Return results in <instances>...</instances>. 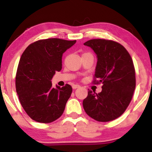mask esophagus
I'll use <instances>...</instances> for the list:
<instances>
[{"instance_id": "34e87169", "label": "esophagus", "mask_w": 152, "mask_h": 152, "mask_svg": "<svg viewBox=\"0 0 152 152\" xmlns=\"http://www.w3.org/2000/svg\"><path fill=\"white\" fill-rule=\"evenodd\" d=\"M72 88H73V89H76L77 88H80V85H78V84H73L72 86Z\"/></svg>"}]
</instances>
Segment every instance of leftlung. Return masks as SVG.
Segmentation results:
<instances>
[{
    "label": "left lung",
    "instance_id": "obj_1",
    "mask_svg": "<svg viewBox=\"0 0 152 152\" xmlns=\"http://www.w3.org/2000/svg\"><path fill=\"white\" fill-rule=\"evenodd\" d=\"M97 55L94 84L102 83L100 93L88 89L83 101L87 115L99 122L120 117L132 100L136 88V75L129 53L119 43L106 39H91L84 43Z\"/></svg>",
    "mask_w": 152,
    "mask_h": 152
}]
</instances>
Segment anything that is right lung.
Returning a JSON list of instances; mask_svg holds the SVG:
<instances>
[{"label":"right lung","mask_w":152,"mask_h":152,"mask_svg":"<svg viewBox=\"0 0 152 152\" xmlns=\"http://www.w3.org/2000/svg\"><path fill=\"white\" fill-rule=\"evenodd\" d=\"M76 43L57 38L29 45L21 55L16 75V89L26 113L34 121L50 123L64 113L72 93L70 85L52 86L51 80L62 68V55Z\"/></svg>","instance_id":"add662e5"}]
</instances>
